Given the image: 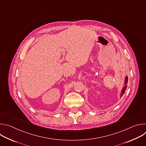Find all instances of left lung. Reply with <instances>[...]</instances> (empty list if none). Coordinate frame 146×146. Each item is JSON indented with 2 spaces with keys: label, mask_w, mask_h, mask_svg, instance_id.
Masks as SVG:
<instances>
[{
  "label": "left lung",
  "mask_w": 146,
  "mask_h": 146,
  "mask_svg": "<svg viewBox=\"0 0 146 146\" xmlns=\"http://www.w3.org/2000/svg\"><path fill=\"white\" fill-rule=\"evenodd\" d=\"M127 81H128V77H126V78H125V84H127ZM126 89H127V86H125V87L123 88L122 91L121 96H122V94H125V91Z\"/></svg>",
  "instance_id": "8db88e82"
}]
</instances>
